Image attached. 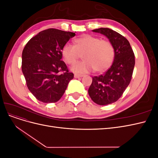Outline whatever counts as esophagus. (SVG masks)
Returning <instances> with one entry per match:
<instances>
[{"label":"esophagus","mask_w":158,"mask_h":158,"mask_svg":"<svg viewBox=\"0 0 158 158\" xmlns=\"http://www.w3.org/2000/svg\"><path fill=\"white\" fill-rule=\"evenodd\" d=\"M82 76H83V75H82V74H74V78H82Z\"/></svg>","instance_id":"34e87169"}]
</instances>
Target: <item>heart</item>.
I'll use <instances>...</instances> for the list:
<instances>
[{
	"mask_svg": "<svg viewBox=\"0 0 158 158\" xmlns=\"http://www.w3.org/2000/svg\"><path fill=\"white\" fill-rule=\"evenodd\" d=\"M61 54L69 64H74L82 54L84 60L76 63L71 69L75 73H87L94 70L96 73H103L113 63L114 50L110 41L84 35L74 40V45L69 43L64 44Z\"/></svg>",
	"mask_w": 158,
	"mask_h": 158,
	"instance_id": "heart-1",
	"label": "heart"
}]
</instances>
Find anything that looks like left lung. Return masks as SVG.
<instances>
[{
	"mask_svg": "<svg viewBox=\"0 0 158 158\" xmlns=\"http://www.w3.org/2000/svg\"><path fill=\"white\" fill-rule=\"evenodd\" d=\"M106 35L114 50V61L106 73L92 77L88 94L92 101L100 106L117 102L130 84L135 64V56L126 38L109 28L92 30Z\"/></svg>",
	"mask_w": 158,
	"mask_h": 158,
	"instance_id": "left-lung-1",
	"label": "left lung"
}]
</instances>
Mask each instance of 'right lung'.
Listing matches in <instances>:
<instances>
[{"label": "right lung", "instance_id": "add662e5", "mask_svg": "<svg viewBox=\"0 0 158 158\" xmlns=\"http://www.w3.org/2000/svg\"><path fill=\"white\" fill-rule=\"evenodd\" d=\"M75 33L49 28L28 41L22 51V70L27 88L43 103L63 96L74 74L61 60V50Z\"/></svg>", "mask_w": 158, "mask_h": 158}]
</instances>
